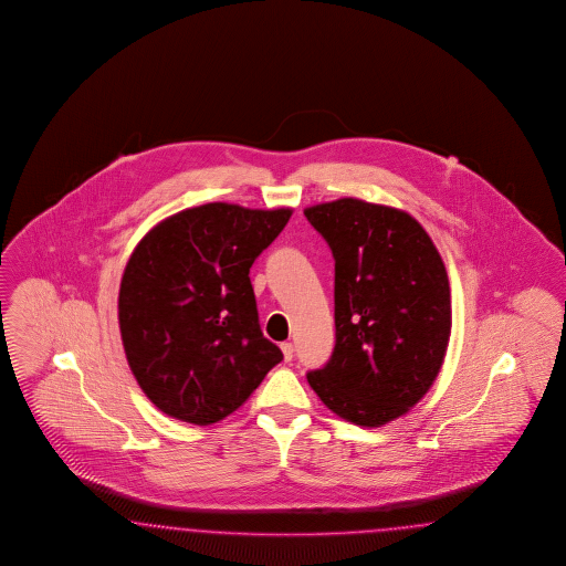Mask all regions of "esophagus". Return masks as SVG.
<instances>
[{"mask_svg":"<svg viewBox=\"0 0 566 566\" xmlns=\"http://www.w3.org/2000/svg\"><path fill=\"white\" fill-rule=\"evenodd\" d=\"M280 349H282V354H284V360H286V363H291L294 354L293 343H282V345H280Z\"/></svg>","mask_w":566,"mask_h":566,"instance_id":"1","label":"esophagus"}]
</instances>
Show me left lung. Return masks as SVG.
Listing matches in <instances>:
<instances>
[{"instance_id":"1","label":"left lung","mask_w":566,"mask_h":566,"mask_svg":"<svg viewBox=\"0 0 566 566\" xmlns=\"http://www.w3.org/2000/svg\"><path fill=\"white\" fill-rule=\"evenodd\" d=\"M335 259L337 343L307 373L340 419L379 428L436 381L451 337V286L428 231L405 210L340 198L305 208Z\"/></svg>"}]
</instances>
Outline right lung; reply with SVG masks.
Returning a JSON list of instances; mask_svg holds the SVG:
<instances>
[{
    "mask_svg": "<svg viewBox=\"0 0 566 566\" xmlns=\"http://www.w3.org/2000/svg\"><path fill=\"white\" fill-rule=\"evenodd\" d=\"M291 214L203 203L136 244L119 284V333L136 384L168 417L217 423L282 363L261 333L249 272Z\"/></svg>",
    "mask_w": 566,
    "mask_h": 566,
    "instance_id": "obj_1",
    "label": "right lung"
}]
</instances>
